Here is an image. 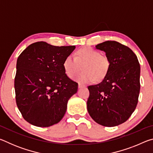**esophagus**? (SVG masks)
<instances>
[{
  "instance_id": "esophagus-1",
  "label": "esophagus",
  "mask_w": 153,
  "mask_h": 153,
  "mask_svg": "<svg viewBox=\"0 0 153 153\" xmlns=\"http://www.w3.org/2000/svg\"><path fill=\"white\" fill-rule=\"evenodd\" d=\"M78 88H84V86H83L82 85H81V84H79Z\"/></svg>"
}]
</instances>
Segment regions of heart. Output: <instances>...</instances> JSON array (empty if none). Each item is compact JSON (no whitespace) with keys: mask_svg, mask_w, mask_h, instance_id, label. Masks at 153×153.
I'll use <instances>...</instances> for the list:
<instances>
[{"mask_svg":"<svg viewBox=\"0 0 153 153\" xmlns=\"http://www.w3.org/2000/svg\"><path fill=\"white\" fill-rule=\"evenodd\" d=\"M111 62L107 56L98 51L86 46L76 51L75 58L69 55L64 59L63 67L66 76L73 79L81 70L83 71L76 80L80 84H86L94 80L101 81L109 71Z\"/></svg>","mask_w":153,"mask_h":153,"instance_id":"heart-1","label":"heart"}]
</instances>
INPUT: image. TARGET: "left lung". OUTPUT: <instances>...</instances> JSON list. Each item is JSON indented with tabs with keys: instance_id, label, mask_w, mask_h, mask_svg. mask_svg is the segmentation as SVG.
<instances>
[{
	"instance_id": "1",
	"label": "left lung",
	"mask_w": 153,
	"mask_h": 153,
	"mask_svg": "<svg viewBox=\"0 0 153 153\" xmlns=\"http://www.w3.org/2000/svg\"><path fill=\"white\" fill-rule=\"evenodd\" d=\"M111 62L109 71L99 84L89 86L87 109L94 121L114 127L128 120L135 110L140 89V66L128 46L116 41L98 44Z\"/></svg>"
}]
</instances>
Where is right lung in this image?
I'll use <instances>...</instances> for the list:
<instances>
[{"label":"right lung","mask_w":153,"mask_h":153,"mask_svg":"<svg viewBox=\"0 0 153 153\" xmlns=\"http://www.w3.org/2000/svg\"><path fill=\"white\" fill-rule=\"evenodd\" d=\"M75 46L33 43L20 54L15 77V98L24 120L38 127L59 123L67 102L77 91V83L66 76L63 63Z\"/></svg>","instance_id":"add662e5"}]
</instances>
